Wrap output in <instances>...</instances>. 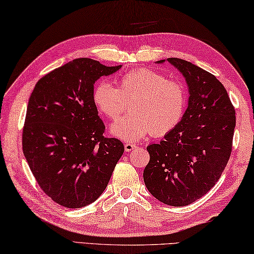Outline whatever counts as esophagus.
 <instances>
[{
  "label": "esophagus",
  "mask_w": 254,
  "mask_h": 254,
  "mask_svg": "<svg viewBox=\"0 0 254 254\" xmlns=\"http://www.w3.org/2000/svg\"><path fill=\"white\" fill-rule=\"evenodd\" d=\"M135 148H137V146L135 145V143H130V142H126V143H125V150H126L127 152L131 151L132 149H135Z\"/></svg>",
  "instance_id": "obj_1"
}]
</instances>
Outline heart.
Instances as JSON below:
<instances>
[{
    "label": "heart",
    "instance_id": "1",
    "mask_svg": "<svg viewBox=\"0 0 254 254\" xmlns=\"http://www.w3.org/2000/svg\"><path fill=\"white\" fill-rule=\"evenodd\" d=\"M93 102L97 111L116 121L129 104V113L114 124L112 135L125 141H136L152 133L168 135L185 116L188 94L183 83L168 79L158 71L138 68L124 74L117 88L102 80L95 86Z\"/></svg>",
    "mask_w": 254,
    "mask_h": 254
}]
</instances>
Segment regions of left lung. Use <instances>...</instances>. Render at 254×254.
<instances>
[{
	"label": "left lung",
	"instance_id": "left-lung-1",
	"mask_svg": "<svg viewBox=\"0 0 254 254\" xmlns=\"http://www.w3.org/2000/svg\"><path fill=\"white\" fill-rule=\"evenodd\" d=\"M167 61L186 77L188 108L164 140L147 147L150 159L143 181L162 203L183 207L201 198L221 177L232 151L236 111L216 76L185 60Z\"/></svg>",
	"mask_w": 254,
	"mask_h": 254
}]
</instances>
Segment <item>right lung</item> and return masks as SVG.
Wrapping results in <instances>:
<instances>
[{"mask_svg":"<svg viewBox=\"0 0 254 254\" xmlns=\"http://www.w3.org/2000/svg\"><path fill=\"white\" fill-rule=\"evenodd\" d=\"M121 67L73 60L43 76L28 99L23 154L40 188L62 207L96 201L125 150L117 138L104 136L93 102L94 83Z\"/></svg>","mask_w":254,"mask_h":254,"instance_id":"add662e5","label":"right lung"}]
</instances>
